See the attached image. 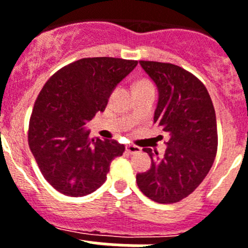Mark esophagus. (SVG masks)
<instances>
[{"mask_svg": "<svg viewBox=\"0 0 248 248\" xmlns=\"http://www.w3.org/2000/svg\"><path fill=\"white\" fill-rule=\"evenodd\" d=\"M125 149L129 154H138V153H140V151H141V149H140L139 146L133 145V144H129V145H126Z\"/></svg>", "mask_w": 248, "mask_h": 248, "instance_id": "obj_1", "label": "esophagus"}]
</instances>
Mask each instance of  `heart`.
<instances>
[{
    "mask_svg": "<svg viewBox=\"0 0 248 248\" xmlns=\"http://www.w3.org/2000/svg\"><path fill=\"white\" fill-rule=\"evenodd\" d=\"M146 83H148V82H145V80H141V82H139V83H138L137 85H139V84H146Z\"/></svg>",
    "mask_w": 248,
    "mask_h": 248,
    "instance_id": "1",
    "label": "heart"
}]
</instances>
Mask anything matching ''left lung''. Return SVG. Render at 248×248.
I'll list each match as a JSON object with an SVG mask.
<instances>
[{"label":"left lung","instance_id":"left-lung-1","mask_svg":"<svg viewBox=\"0 0 248 248\" xmlns=\"http://www.w3.org/2000/svg\"><path fill=\"white\" fill-rule=\"evenodd\" d=\"M159 93L154 123L169 135L165 155L151 157L148 171L137 174L146 198L174 203L194 191L209 174L217 151V124L205 85L187 71L170 63L140 61Z\"/></svg>","mask_w":248,"mask_h":248}]
</instances>
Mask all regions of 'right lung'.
Here are the masks:
<instances>
[{
    "label": "right lung",
    "instance_id": "right-lung-1",
    "mask_svg": "<svg viewBox=\"0 0 248 248\" xmlns=\"http://www.w3.org/2000/svg\"><path fill=\"white\" fill-rule=\"evenodd\" d=\"M137 61L83 58L50 77L34 103L28 144L46 180L67 196L92 194L107 180L113 159L125 146L91 138L85 124L104 111L110 94Z\"/></svg>",
    "mask_w": 248,
    "mask_h": 248
}]
</instances>
